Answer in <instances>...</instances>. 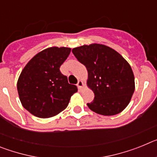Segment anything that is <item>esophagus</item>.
<instances>
[{"instance_id":"obj_1","label":"esophagus","mask_w":157,"mask_h":157,"mask_svg":"<svg viewBox=\"0 0 157 157\" xmlns=\"http://www.w3.org/2000/svg\"><path fill=\"white\" fill-rule=\"evenodd\" d=\"M77 86H78V90H81L82 88V86H83V82H82V81H81V80H79V81L78 82Z\"/></svg>"}]
</instances>
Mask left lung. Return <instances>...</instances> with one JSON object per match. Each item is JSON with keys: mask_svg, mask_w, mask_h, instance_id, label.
Masks as SVG:
<instances>
[{"mask_svg": "<svg viewBox=\"0 0 157 157\" xmlns=\"http://www.w3.org/2000/svg\"><path fill=\"white\" fill-rule=\"evenodd\" d=\"M77 59L86 67L87 86L94 93L90 109L103 116L119 114L130 103L134 92L131 67L119 52L101 44L72 49Z\"/></svg>", "mask_w": 157, "mask_h": 157, "instance_id": "obj_1", "label": "left lung"}]
</instances>
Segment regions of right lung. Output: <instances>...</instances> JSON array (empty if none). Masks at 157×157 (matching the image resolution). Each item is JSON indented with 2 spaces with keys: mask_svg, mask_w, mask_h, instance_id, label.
Listing matches in <instances>:
<instances>
[{
  "mask_svg": "<svg viewBox=\"0 0 157 157\" xmlns=\"http://www.w3.org/2000/svg\"><path fill=\"white\" fill-rule=\"evenodd\" d=\"M70 48L50 47L36 54L25 66L17 82L19 100L25 109L39 118H49L66 109L78 91L59 67Z\"/></svg>",
  "mask_w": 157,
  "mask_h": 157,
  "instance_id": "right-lung-1",
  "label": "right lung"
}]
</instances>
